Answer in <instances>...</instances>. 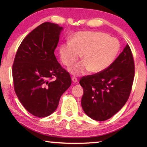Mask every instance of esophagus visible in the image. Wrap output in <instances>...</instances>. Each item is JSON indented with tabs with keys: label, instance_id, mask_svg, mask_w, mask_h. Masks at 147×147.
Here are the masks:
<instances>
[{
	"label": "esophagus",
	"instance_id": "esophagus-1",
	"mask_svg": "<svg viewBox=\"0 0 147 147\" xmlns=\"http://www.w3.org/2000/svg\"><path fill=\"white\" fill-rule=\"evenodd\" d=\"M72 81H73V82H74V83H76V82H78V79H77V78L76 77H75V76H73L72 77Z\"/></svg>",
	"mask_w": 147,
	"mask_h": 147
}]
</instances>
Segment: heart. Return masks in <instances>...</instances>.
Returning a JSON list of instances; mask_svg holds the SVG:
<instances>
[{"mask_svg":"<svg viewBox=\"0 0 147 147\" xmlns=\"http://www.w3.org/2000/svg\"><path fill=\"white\" fill-rule=\"evenodd\" d=\"M119 40L101 32L83 31L71 36L70 41L62 43L59 47L61 61L70 67L82 54L83 61L70 68L74 74L80 75L90 70L99 73L107 69L116 59L120 51Z\"/></svg>","mask_w":147,"mask_h":147,"instance_id":"obj_1","label":"heart"}]
</instances>
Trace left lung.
Instances as JSON below:
<instances>
[{
    "instance_id": "left-lung-1",
    "label": "left lung",
    "mask_w": 147,
    "mask_h": 147,
    "mask_svg": "<svg viewBox=\"0 0 147 147\" xmlns=\"http://www.w3.org/2000/svg\"><path fill=\"white\" fill-rule=\"evenodd\" d=\"M135 62L128 44L107 69L83 76L82 106L93 119L103 121L113 116L126 104L131 91Z\"/></svg>"
}]
</instances>
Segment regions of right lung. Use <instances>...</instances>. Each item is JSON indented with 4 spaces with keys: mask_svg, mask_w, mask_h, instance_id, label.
I'll list each match as a JSON object with an SVG mask.
<instances>
[{
    "mask_svg": "<svg viewBox=\"0 0 147 147\" xmlns=\"http://www.w3.org/2000/svg\"><path fill=\"white\" fill-rule=\"evenodd\" d=\"M62 30L49 22L36 27L21 43L12 64L16 94L26 110L38 117L52 114L71 85L69 73L54 54Z\"/></svg>",
    "mask_w": 147,
    "mask_h": 147,
    "instance_id": "1",
    "label": "right lung"
}]
</instances>
